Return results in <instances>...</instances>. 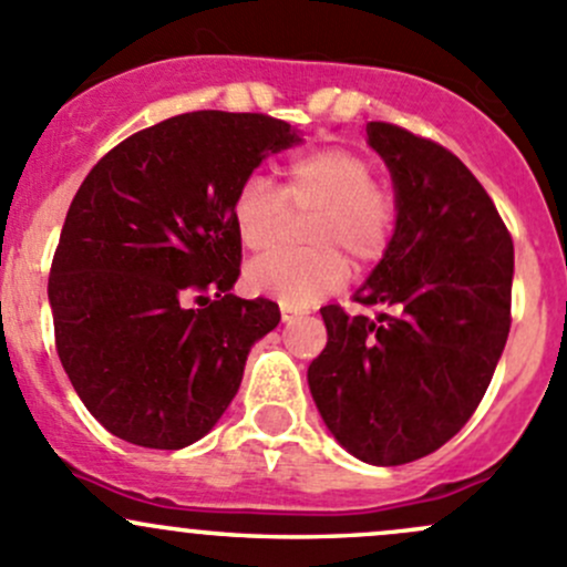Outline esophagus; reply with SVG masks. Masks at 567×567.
<instances>
[{
  "label": "esophagus",
  "mask_w": 567,
  "mask_h": 567,
  "mask_svg": "<svg viewBox=\"0 0 567 567\" xmlns=\"http://www.w3.org/2000/svg\"><path fill=\"white\" fill-rule=\"evenodd\" d=\"M302 317H306V313L297 311V308H289V306H284V308H281V319H284V324L297 322V319H302Z\"/></svg>",
  "instance_id": "34e87169"
}]
</instances>
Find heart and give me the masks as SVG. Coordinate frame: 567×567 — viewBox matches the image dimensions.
Returning a JSON list of instances; mask_svg holds the SVG:
<instances>
[{
    "instance_id": "obj_1",
    "label": "heart",
    "mask_w": 567,
    "mask_h": 567,
    "mask_svg": "<svg viewBox=\"0 0 567 567\" xmlns=\"http://www.w3.org/2000/svg\"><path fill=\"white\" fill-rule=\"evenodd\" d=\"M289 209L311 213L302 229L308 254H276L245 272L250 291L289 308H308L349 276V261L369 267L388 250L395 224L393 198L373 185V163L349 147L295 155L284 166L281 190L250 174L231 198V226L245 250L261 256L281 243Z\"/></svg>"
}]
</instances>
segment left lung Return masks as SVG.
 Here are the masks:
<instances>
[{"label": "left lung", "mask_w": 567, "mask_h": 567, "mask_svg": "<svg viewBox=\"0 0 567 567\" xmlns=\"http://www.w3.org/2000/svg\"><path fill=\"white\" fill-rule=\"evenodd\" d=\"M365 136L393 177L395 229L354 300L389 313L324 306L308 388L343 451L399 466L445 445L481 404L511 332L513 240L456 155L390 122Z\"/></svg>", "instance_id": "left-lung-1"}]
</instances>
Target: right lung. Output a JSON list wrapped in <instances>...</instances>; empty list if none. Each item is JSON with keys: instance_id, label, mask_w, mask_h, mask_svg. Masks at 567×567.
Wrapping results in <instances>:
<instances>
[{"instance_id": "1", "label": "right lung", "mask_w": 567, "mask_h": 567, "mask_svg": "<svg viewBox=\"0 0 567 567\" xmlns=\"http://www.w3.org/2000/svg\"><path fill=\"white\" fill-rule=\"evenodd\" d=\"M300 133L265 114L194 111L116 144L68 209L49 278L56 352L92 417L155 451L194 445L281 322L231 295L237 185Z\"/></svg>"}]
</instances>
